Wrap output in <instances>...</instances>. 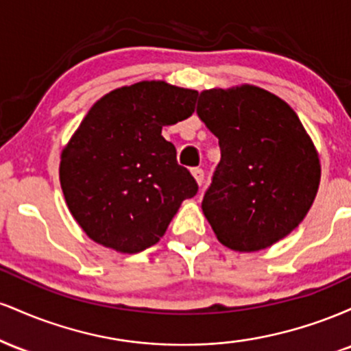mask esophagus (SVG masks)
I'll use <instances>...</instances> for the list:
<instances>
[{
	"instance_id": "esophagus-1",
	"label": "esophagus",
	"mask_w": 351,
	"mask_h": 351,
	"mask_svg": "<svg viewBox=\"0 0 351 351\" xmlns=\"http://www.w3.org/2000/svg\"><path fill=\"white\" fill-rule=\"evenodd\" d=\"M191 175H193V178L196 180V183H198L201 186V184H203V181H204V171L201 170V168H193Z\"/></svg>"
}]
</instances>
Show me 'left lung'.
<instances>
[{
    "label": "left lung",
    "mask_w": 351,
    "mask_h": 351,
    "mask_svg": "<svg viewBox=\"0 0 351 351\" xmlns=\"http://www.w3.org/2000/svg\"><path fill=\"white\" fill-rule=\"evenodd\" d=\"M196 114L217 136L221 162L203 215L221 244L256 252L289 236L320 184V158L293 108L251 84L208 88Z\"/></svg>",
    "instance_id": "1"
}]
</instances>
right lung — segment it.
Segmentation results:
<instances>
[{"label":"right lung","mask_w":351,"mask_h":351,"mask_svg":"<svg viewBox=\"0 0 351 351\" xmlns=\"http://www.w3.org/2000/svg\"><path fill=\"white\" fill-rule=\"evenodd\" d=\"M198 92L142 80L100 97L60 153L72 217L92 241L122 254L156 244L198 184L176 163L162 128L191 117Z\"/></svg>","instance_id":"1"}]
</instances>
